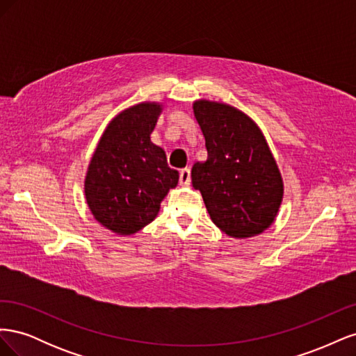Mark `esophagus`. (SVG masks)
<instances>
[{
  "label": "esophagus",
  "mask_w": 356,
  "mask_h": 356,
  "mask_svg": "<svg viewBox=\"0 0 356 356\" xmlns=\"http://www.w3.org/2000/svg\"><path fill=\"white\" fill-rule=\"evenodd\" d=\"M191 181V170L188 168H184L179 170V182L182 186H188Z\"/></svg>",
  "instance_id": "1"
}]
</instances>
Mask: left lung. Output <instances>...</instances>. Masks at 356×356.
Listing matches in <instances>:
<instances>
[{"mask_svg": "<svg viewBox=\"0 0 356 356\" xmlns=\"http://www.w3.org/2000/svg\"><path fill=\"white\" fill-rule=\"evenodd\" d=\"M193 110L208 160L195 163L191 181L211 220L233 238L261 233L273 222L284 195L281 174L261 131L230 105L197 101Z\"/></svg>", "mask_w": 356, "mask_h": 356, "instance_id": "1", "label": "left lung"}]
</instances>
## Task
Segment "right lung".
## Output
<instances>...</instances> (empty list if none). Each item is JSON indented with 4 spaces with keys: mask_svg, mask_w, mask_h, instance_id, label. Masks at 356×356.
Listing matches in <instances>:
<instances>
[{
    "mask_svg": "<svg viewBox=\"0 0 356 356\" xmlns=\"http://www.w3.org/2000/svg\"><path fill=\"white\" fill-rule=\"evenodd\" d=\"M160 114L157 104H138L105 129L84 182L95 218L117 234H132L152 222L178 170L149 139Z\"/></svg>",
    "mask_w": 356,
    "mask_h": 356,
    "instance_id": "obj_1",
    "label": "right lung"
}]
</instances>
